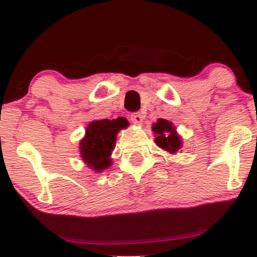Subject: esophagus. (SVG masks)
<instances>
[{"label": "esophagus", "instance_id": "obj_1", "mask_svg": "<svg viewBox=\"0 0 257 257\" xmlns=\"http://www.w3.org/2000/svg\"><path fill=\"white\" fill-rule=\"evenodd\" d=\"M131 120L134 124H141L144 122V116L140 112H134V113H132Z\"/></svg>", "mask_w": 257, "mask_h": 257}]
</instances>
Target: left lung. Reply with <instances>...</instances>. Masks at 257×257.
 <instances>
[{
    "label": "left lung",
    "instance_id": "8db88e82",
    "mask_svg": "<svg viewBox=\"0 0 257 257\" xmlns=\"http://www.w3.org/2000/svg\"><path fill=\"white\" fill-rule=\"evenodd\" d=\"M152 131L156 133V144L161 149L170 153L178 152L181 147V139L176 135L173 124L167 119H158L152 126Z\"/></svg>",
    "mask_w": 257,
    "mask_h": 257
}]
</instances>
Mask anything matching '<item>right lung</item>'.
I'll return each mask as SVG.
<instances>
[{"label": "right lung", "mask_w": 257, "mask_h": 257, "mask_svg": "<svg viewBox=\"0 0 257 257\" xmlns=\"http://www.w3.org/2000/svg\"><path fill=\"white\" fill-rule=\"evenodd\" d=\"M128 122L122 117L117 119L94 120L88 125L85 137L81 141V156L83 161L96 172L111 166V152L114 147L118 131Z\"/></svg>", "instance_id": "1"}]
</instances>
